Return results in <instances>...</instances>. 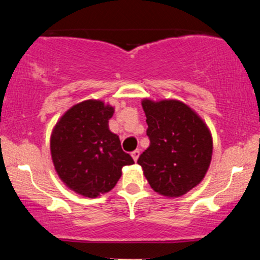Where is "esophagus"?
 <instances>
[{
    "mask_svg": "<svg viewBox=\"0 0 260 260\" xmlns=\"http://www.w3.org/2000/svg\"><path fill=\"white\" fill-rule=\"evenodd\" d=\"M131 154H132L134 161H137L138 158H139V155H140V151L139 150H136V151H133Z\"/></svg>",
    "mask_w": 260,
    "mask_h": 260,
    "instance_id": "obj_1",
    "label": "esophagus"
}]
</instances>
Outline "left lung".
<instances>
[{
  "instance_id": "1",
  "label": "left lung",
  "mask_w": 260,
  "mask_h": 260,
  "mask_svg": "<svg viewBox=\"0 0 260 260\" xmlns=\"http://www.w3.org/2000/svg\"><path fill=\"white\" fill-rule=\"evenodd\" d=\"M150 146L138 164L155 192L179 197L200 184L212 160L213 139L207 124L177 100L141 102Z\"/></svg>"
}]
</instances>
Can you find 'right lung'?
I'll list each match as a JSON object with an SVG mask.
<instances>
[{
  "instance_id": "obj_1",
  "label": "right lung",
  "mask_w": 260,
  "mask_h": 260,
  "mask_svg": "<svg viewBox=\"0 0 260 260\" xmlns=\"http://www.w3.org/2000/svg\"><path fill=\"white\" fill-rule=\"evenodd\" d=\"M114 108L99 100L75 105L60 117L51 136L54 169L64 184L85 197H98L116 185L133 158L109 131Z\"/></svg>"
}]
</instances>
